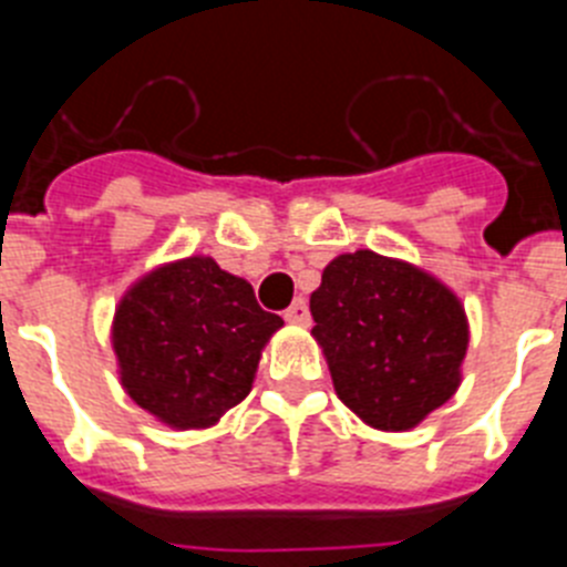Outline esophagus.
I'll use <instances>...</instances> for the list:
<instances>
[{"label": "esophagus", "instance_id": "obj_1", "mask_svg": "<svg viewBox=\"0 0 567 567\" xmlns=\"http://www.w3.org/2000/svg\"><path fill=\"white\" fill-rule=\"evenodd\" d=\"M284 318L289 320V323H300V327H307L309 323V307H307V300L303 298H295L292 300V307L284 312Z\"/></svg>", "mask_w": 567, "mask_h": 567}]
</instances>
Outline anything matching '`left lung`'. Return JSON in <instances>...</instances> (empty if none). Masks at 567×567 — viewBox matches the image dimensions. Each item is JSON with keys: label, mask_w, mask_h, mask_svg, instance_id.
Listing matches in <instances>:
<instances>
[{"label": "left lung", "mask_w": 567, "mask_h": 567, "mask_svg": "<svg viewBox=\"0 0 567 567\" xmlns=\"http://www.w3.org/2000/svg\"><path fill=\"white\" fill-rule=\"evenodd\" d=\"M309 309L334 392L374 429L405 432L457 392L468 327L432 275L369 249L340 255Z\"/></svg>", "instance_id": "obj_1"}]
</instances>
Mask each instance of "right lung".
Returning a JSON list of instances; mask_svg holds the SVG:
<instances>
[{
  "instance_id": "obj_1",
  "label": "right lung",
  "mask_w": 567,
  "mask_h": 567,
  "mask_svg": "<svg viewBox=\"0 0 567 567\" xmlns=\"http://www.w3.org/2000/svg\"><path fill=\"white\" fill-rule=\"evenodd\" d=\"M280 315L213 258H187L138 280L115 309L113 346L135 403L175 429H202L247 398Z\"/></svg>"
}]
</instances>
